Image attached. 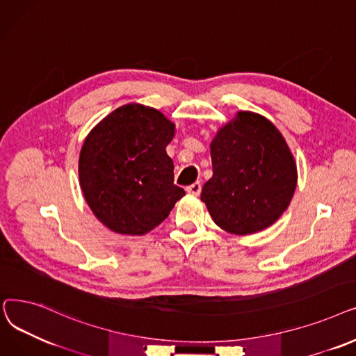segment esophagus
Returning a JSON list of instances; mask_svg holds the SVG:
<instances>
[{
    "mask_svg": "<svg viewBox=\"0 0 356 356\" xmlns=\"http://www.w3.org/2000/svg\"><path fill=\"white\" fill-rule=\"evenodd\" d=\"M185 190H187V193L188 194H193V195H198L200 194V191H201V182H194V184H191V185H188V187L187 188H185Z\"/></svg>",
    "mask_w": 356,
    "mask_h": 356,
    "instance_id": "obj_1",
    "label": "esophagus"
}]
</instances>
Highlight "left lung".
<instances>
[{"instance_id":"left-lung-1","label":"left lung","mask_w":356,"mask_h":356,"mask_svg":"<svg viewBox=\"0 0 356 356\" xmlns=\"http://www.w3.org/2000/svg\"><path fill=\"white\" fill-rule=\"evenodd\" d=\"M210 150L213 177L201 201L214 223L241 236L275 223L297 187V166L280 130L257 113L239 111Z\"/></svg>"}]
</instances>
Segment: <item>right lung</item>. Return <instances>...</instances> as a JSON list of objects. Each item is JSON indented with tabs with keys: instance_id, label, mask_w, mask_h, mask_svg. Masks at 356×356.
Wrapping results in <instances>:
<instances>
[{
	"instance_id": "1",
	"label": "right lung",
	"mask_w": 356,
	"mask_h": 356,
	"mask_svg": "<svg viewBox=\"0 0 356 356\" xmlns=\"http://www.w3.org/2000/svg\"><path fill=\"white\" fill-rule=\"evenodd\" d=\"M175 124L158 110L126 104L103 118L79 155V184L101 223L140 236L161 225L185 191L174 184L166 146Z\"/></svg>"
}]
</instances>
